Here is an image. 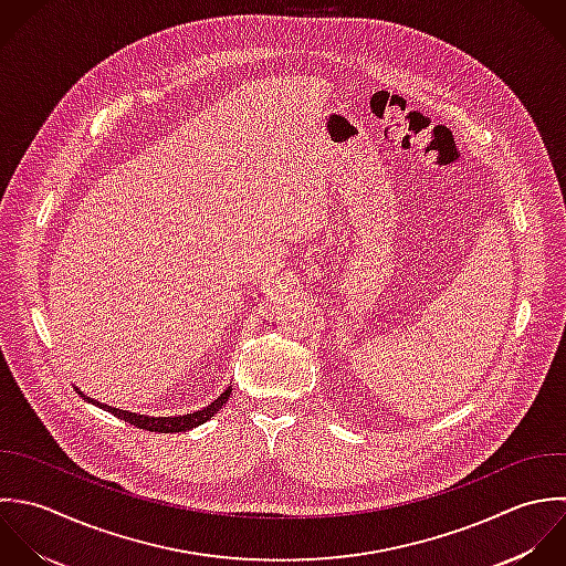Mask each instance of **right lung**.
Instances as JSON below:
<instances>
[{
  "mask_svg": "<svg viewBox=\"0 0 566 566\" xmlns=\"http://www.w3.org/2000/svg\"><path fill=\"white\" fill-rule=\"evenodd\" d=\"M74 390H76L87 403H92V406H96V408H101V410H105V412H109V415H114V417L127 421V423H132V426H136V428H140V430L165 432V434H167V432H187V430H193V428L202 426L205 421H209L213 415L220 412V408L227 403V399H229V395H231V386H229L216 401H211V403H209L207 408H202V410H196V412H189V415H178V417H149V415H138V412H129V410H118V408H114V406L101 403V401H96V399L83 395L78 388H74Z\"/></svg>",
  "mask_w": 566,
  "mask_h": 566,
  "instance_id": "right-lung-1",
  "label": "right lung"
}]
</instances>
